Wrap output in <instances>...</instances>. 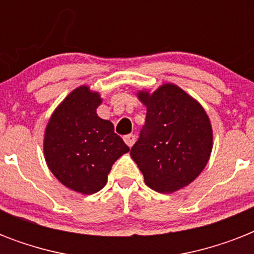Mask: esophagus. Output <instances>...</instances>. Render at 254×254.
Returning <instances> with one entry per match:
<instances>
[{
	"instance_id": "esophagus-1",
	"label": "esophagus",
	"mask_w": 254,
	"mask_h": 254,
	"mask_svg": "<svg viewBox=\"0 0 254 254\" xmlns=\"http://www.w3.org/2000/svg\"><path fill=\"white\" fill-rule=\"evenodd\" d=\"M124 141H125V143H127V146L131 147V146H133V143H134V141H135L134 134H127V135H125V137H124Z\"/></svg>"
}]
</instances>
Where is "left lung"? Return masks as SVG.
Segmentation results:
<instances>
[{
  "label": "left lung",
  "instance_id": "1",
  "mask_svg": "<svg viewBox=\"0 0 254 254\" xmlns=\"http://www.w3.org/2000/svg\"><path fill=\"white\" fill-rule=\"evenodd\" d=\"M137 97L147 112L131 159L151 190L175 192L195 181L208 163L213 146L211 120L197 100L173 83L153 92L141 89Z\"/></svg>",
  "mask_w": 254,
  "mask_h": 254
}]
</instances>
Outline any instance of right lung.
I'll return each instance as SVG.
<instances>
[{"label": "right lung", "instance_id": "1", "mask_svg": "<svg viewBox=\"0 0 254 254\" xmlns=\"http://www.w3.org/2000/svg\"><path fill=\"white\" fill-rule=\"evenodd\" d=\"M101 103L91 87L75 88L55 108L45 129L47 166L62 185L83 195L103 189L113 163L129 151L113 124L97 116Z\"/></svg>", "mask_w": 254, "mask_h": 254}]
</instances>
